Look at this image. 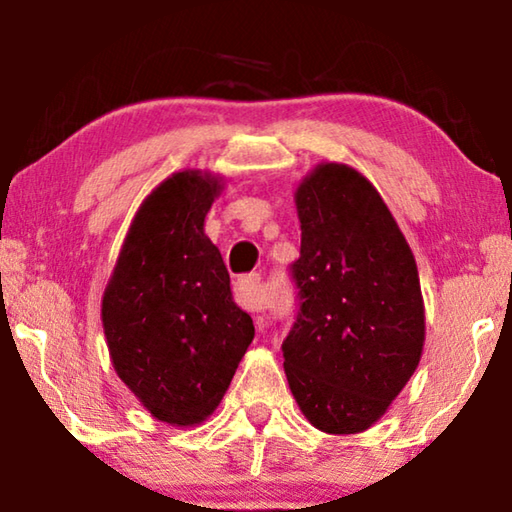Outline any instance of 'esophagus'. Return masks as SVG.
<instances>
[{"label": "esophagus", "instance_id": "1", "mask_svg": "<svg viewBox=\"0 0 512 512\" xmlns=\"http://www.w3.org/2000/svg\"><path fill=\"white\" fill-rule=\"evenodd\" d=\"M259 287H262V277H259V273H250V275L241 277V280L237 282V289H235L239 305L250 309V311L262 309L264 302H262V296H259Z\"/></svg>", "mask_w": 512, "mask_h": 512}]
</instances>
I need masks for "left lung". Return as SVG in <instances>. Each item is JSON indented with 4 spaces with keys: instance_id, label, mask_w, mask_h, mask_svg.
Segmentation results:
<instances>
[{
    "instance_id": "left-lung-1",
    "label": "left lung",
    "mask_w": 512,
    "mask_h": 512,
    "mask_svg": "<svg viewBox=\"0 0 512 512\" xmlns=\"http://www.w3.org/2000/svg\"><path fill=\"white\" fill-rule=\"evenodd\" d=\"M298 314L282 343L300 411L325 433L372 427L418 368V266L368 178L323 162L296 189Z\"/></svg>"
}]
</instances>
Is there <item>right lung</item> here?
Returning a JSON list of instances; mask_svg holds the SVG:
<instances>
[{"mask_svg": "<svg viewBox=\"0 0 512 512\" xmlns=\"http://www.w3.org/2000/svg\"><path fill=\"white\" fill-rule=\"evenodd\" d=\"M221 178L178 171L146 196L103 291L112 366L137 400L173 427L212 415L255 336L203 225Z\"/></svg>", "mask_w": 512, "mask_h": 512, "instance_id": "right-lung-1", "label": "right lung"}]
</instances>
